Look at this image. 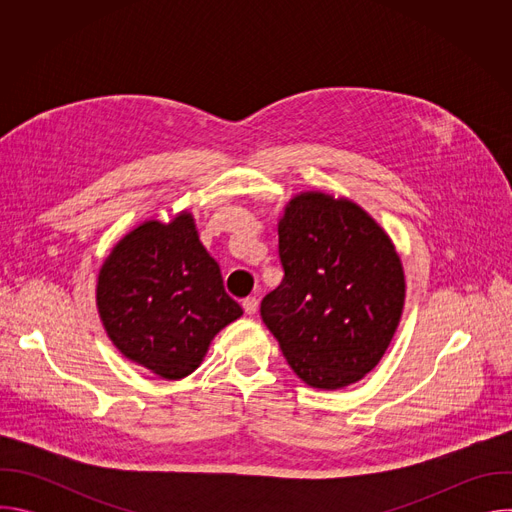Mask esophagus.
Segmentation results:
<instances>
[{
	"label": "esophagus",
	"instance_id": "1",
	"mask_svg": "<svg viewBox=\"0 0 512 512\" xmlns=\"http://www.w3.org/2000/svg\"><path fill=\"white\" fill-rule=\"evenodd\" d=\"M243 310H245V314L253 316V314L257 312V298H255V296L245 298V300H243Z\"/></svg>",
	"mask_w": 512,
	"mask_h": 512
}]
</instances>
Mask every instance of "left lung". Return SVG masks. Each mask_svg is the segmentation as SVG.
<instances>
[{
  "label": "left lung",
  "mask_w": 512,
  "mask_h": 512,
  "mask_svg": "<svg viewBox=\"0 0 512 512\" xmlns=\"http://www.w3.org/2000/svg\"><path fill=\"white\" fill-rule=\"evenodd\" d=\"M281 283L261 318L294 373L342 389L371 373L399 326L405 275L389 235L346 198L302 192L277 225Z\"/></svg>",
  "instance_id": "8db88e82"
}]
</instances>
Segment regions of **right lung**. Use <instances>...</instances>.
<instances>
[{
  "label": "right lung",
  "instance_id": "1",
  "mask_svg": "<svg viewBox=\"0 0 512 512\" xmlns=\"http://www.w3.org/2000/svg\"><path fill=\"white\" fill-rule=\"evenodd\" d=\"M97 308L119 352L168 381L196 371L216 332L243 316L190 212L143 223L113 247Z\"/></svg>",
  "mask_w": 512,
  "mask_h": 512
}]
</instances>
